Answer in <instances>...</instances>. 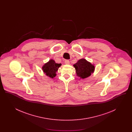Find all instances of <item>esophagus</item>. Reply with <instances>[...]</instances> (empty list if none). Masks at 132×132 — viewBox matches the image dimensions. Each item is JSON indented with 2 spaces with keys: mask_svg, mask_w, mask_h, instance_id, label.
<instances>
[{
  "mask_svg": "<svg viewBox=\"0 0 132 132\" xmlns=\"http://www.w3.org/2000/svg\"><path fill=\"white\" fill-rule=\"evenodd\" d=\"M65 63L66 65H69V64H70V61H69L68 60H66L65 61Z\"/></svg>",
  "mask_w": 132,
  "mask_h": 132,
  "instance_id": "34e87169",
  "label": "esophagus"
}]
</instances>
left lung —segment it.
Returning a JSON list of instances; mask_svg holds the SVG:
<instances>
[{
  "label": "left lung",
  "instance_id": "left-lung-1",
  "mask_svg": "<svg viewBox=\"0 0 132 132\" xmlns=\"http://www.w3.org/2000/svg\"><path fill=\"white\" fill-rule=\"evenodd\" d=\"M73 66L75 68L76 75L82 79L89 77L94 73L95 70L94 64H92L84 58L79 60Z\"/></svg>",
  "mask_w": 132,
  "mask_h": 132
}]
</instances>
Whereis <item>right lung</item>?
<instances>
[{
	"label": "right lung",
	"instance_id": "1",
	"mask_svg": "<svg viewBox=\"0 0 132 132\" xmlns=\"http://www.w3.org/2000/svg\"><path fill=\"white\" fill-rule=\"evenodd\" d=\"M61 65V64L56 63L54 60L51 59L43 66L42 70L45 75L53 79L56 76L57 71Z\"/></svg>",
	"mask_w": 132,
	"mask_h": 132
}]
</instances>
